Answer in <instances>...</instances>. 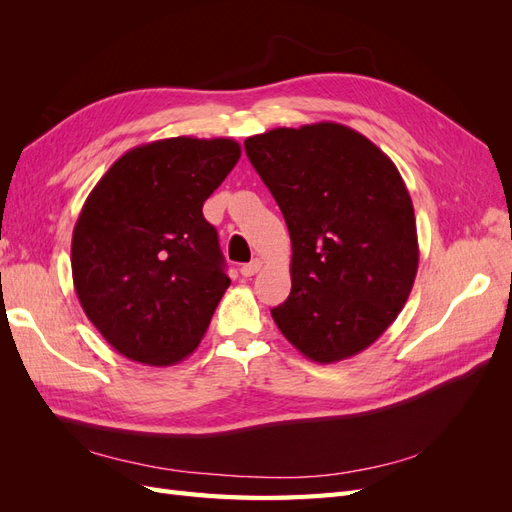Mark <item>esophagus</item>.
Here are the masks:
<instances>
[{
  "mask_svg": "<svg viewBox=\"0 0 512 512\" xmlns=\"http://www.w3.org/2000/svg\"><path fill=\"white\" fill-rule=\"evenodd\" d=\"M260 267H262V262L256 258V260L247 262V265L241 267V275H243V277H252V275H256V273L260 271Z\"/></svg>",
  "mask_w": 512,
  "mask_h": 512,
  "instance_id": "34e87169",
  "label": "esophagus"
}]
</instances>
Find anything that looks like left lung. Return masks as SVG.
<instances>
[{
	"mask_svg": "<svg viewBox=\"0 0 512 512\" xmlns=\"http://www.w3.org/2000/svg\"><path fill=\"white\" fill-rule=\"evenodd\" d=\"M290 232L288 299L277 329L309 361L359 354L404 309L418 269L414 207L384 151L342 123L245 138Z\"/></svg>",
	"mask_w": 512,
	"mask_h": 512,
	"instance_id": "left-lung-1",
	"label": "left lung"
}]
</instances>
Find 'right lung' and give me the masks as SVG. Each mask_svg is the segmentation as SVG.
<instances>
[{
	"label": "right lung",
	"instance_id": "add662e5",
	"mask_svg": "<svg viewBox=\"0 0 512 512\" xmlns=\"http://www.w3.org/2000/svg\"><path fill=\"white\" fill-rule=\"evenodd\" d=\"M241 158L232 138L177 136L134 147L87 196L72 232L83 312L130 361L190 356L230 286L205 200Z\"/></svg>",
	"mask_w": 512,
	"mask_h": 512
}]
</instances>
